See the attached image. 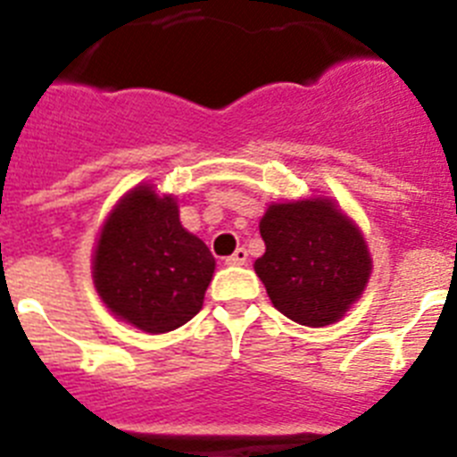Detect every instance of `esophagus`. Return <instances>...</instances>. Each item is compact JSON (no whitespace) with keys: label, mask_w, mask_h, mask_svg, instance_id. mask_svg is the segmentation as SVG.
I'll return each mask as SVG.
<instances>
[{"label":"esophagus","mask_w":457,"mask_h":457,"mask_svg":"<svg viewBox=\"0 0 457 457\" xmlns=\"http://www.w3.org/2000/svg\"><path fill=\"white\" fill-rule=\"evenodd\" d=\"M247 258H249L247 249L240 247V249H236V252H233L231 256L224 258V263L226 265H245V263H247Z\"/></svg>","instance_id":"1"}]
</instances>
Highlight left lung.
Returning <instances> with one entry per match:
<instances>
[{
    "label": "left lung",
    "mask_w": 457,
    "mask_h": 457,
    "mask_svg": "<svg viewBox=\"0 0 457 457\" xmlns=\"http://www.w3.org/2000/svg\"><path fill=\"white\" fill-rule=\"evenodd\" d=\"M265 253L253 270L274 309L306 327H327L364 295L373 270L364 233L329 196L270 204L261 217Z\"/></svg>",
    "instance_id": "obj_1"
}]
</instances>
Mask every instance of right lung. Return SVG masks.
I'll return each mask as SVG.
<instances>
[{"label": "right lung", "instance_id": "right-lung-1", "mask_svg": "<svg viewBox=\"0 0 457 457\" xmlns=\"http://www.w3.org/2000/svg\"><path fill=\"white\" fill-rule=\"evenodd\" d=\"M215 258L183 228L171 194L141 183L123 194L104 220L91 274L100 300L120 320L146 334H164L192 320L204 306Z\"/></svg>", "mask_w": 457, "mask_h": 457}]
</instances>
